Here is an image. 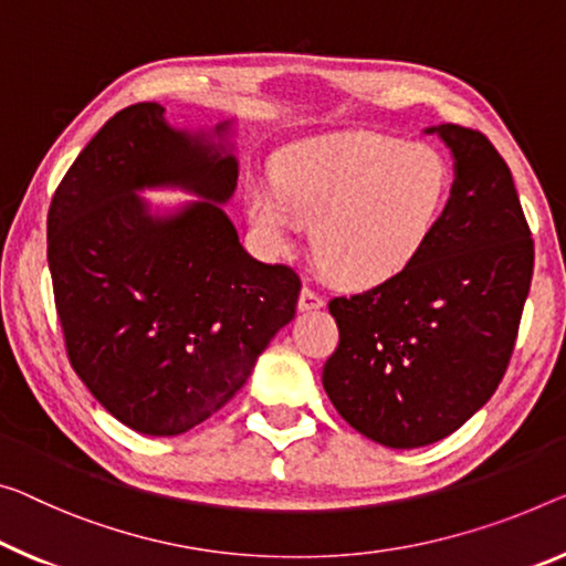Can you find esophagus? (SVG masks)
Here are the masks:
<instances>
[{
    "label": "esophagus",
    "instance_id": "esophagus-1",
    "mask_svg": "<svg viewBox=\"0 0 566 566\" xmlns=\"http://www.w3.org/2000/svg\"><path fill=\"white\" fill-rule=\"evenodd\" d=\"M324 295H321L318 291H313L311 285H303L301 289V295H298V308L301 311H313V308H321L324 306Z\"/></svg>",
    "mask_w": 566,
    "mask_h": 566
}]
</instances>
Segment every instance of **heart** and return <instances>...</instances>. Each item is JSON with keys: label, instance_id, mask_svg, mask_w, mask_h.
Returning <instances> with one entry per match:
<instances>
[{"label": "heart", "instance_id": "obj_1", "mask_svg": "<svg viewBox=\"0 0 566 566\" xmlns=\"http://www.w3.org/2000/svg\"><path fill=\"white\" fill-rule=\"evenodd\" d=\"M453 171L438 149L377 134L293 146L277 159L275 185L253 179L245 212L258 238L283 248L313 224V253L334 281L369 289L405 273L438 230Z\"/></svg>", "mask_w": 566, "mask_h": 566}]
</instances>
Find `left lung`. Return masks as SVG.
<instances>
[{"label": "left lung", "instance_id": "left-lung-1", "mask_svg": "<svg viewBox=\"0 0 566 566\" xmlns=\"http://www.w3.org/2000/svg\"><path fill=\"white\" fill-rule=\"evenodd\" d=\"M453 197L405 273L336 295L338 346L324 389L356 432L422 448L455 432L499 389L534 273V240L514 179L481 132L446 124Z\"/></svg>", "mask_w": 566, "mask_h": 566}]
</instances>
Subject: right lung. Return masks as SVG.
Instances as JSON below:
<instances>
[{"mask_svg": "<svg viewBox=\"0 0 566 566\" xmlns=\"http://www.w3.org/2000/svg\"><path fill=\"white\" fill-rule=\"evenodd\" d=\"M151 184H185L213 202L151 221L133 195ZM234 185L232 156L174 132L159 103H136L91 138L52 195L48 263L67 359L136 432L169 438L212 417L295 316L298 273L250 258L217 205Z\"/></svg>", "mask_w": 566, "mask_h": 566, "instance_id": "obj_1", "label": "right lung"}]
</instances>
